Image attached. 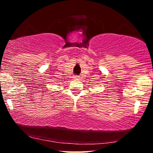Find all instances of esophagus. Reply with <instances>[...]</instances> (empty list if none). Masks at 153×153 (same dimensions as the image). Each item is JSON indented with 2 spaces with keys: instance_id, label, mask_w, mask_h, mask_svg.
Returning <instances> with one entry per match:
<instances>
[{
  "instance_id": "esophagus-1",
  "label": "esophagus",
  "mask_w": 153,
  "mask_h": 153,
  "mask_svg": "<svg viewBox=\"0 0 153 153\" xmlns=\"http://www.w3.org/2000/svg\"><path fill=\"white\" fill-rule=\"evenodd\" d=\"M74 78H77V77H78V76H74Z\"/></svg>"
}]
</instances>
